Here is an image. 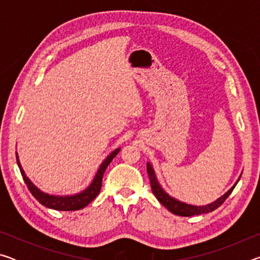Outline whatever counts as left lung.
Segmentation results:
<instances>
[{"label": "left lung", "mask_w": 260, "mask_h": 260, "mask_svg": "<svg viewBox=\"0 0 260 260\" xmlns=\"http://www.w3.org/2000/svg\"><path fill=\"white\" fill-rule=\"evenodd\" d=\"M147 172L149 175V179H150L152 192L155 193L157 200L159 201L160 203L170 211V212H172L177 215H181V217H191V215H196V214L209 213V212H212V211H214L215 209H218L219 206L227 200V197L231 195L233 189L235 188V186L237 184V182L240 181V178H241L240 175V178L237 179V181L234 183V186H233L227 192L223 193L221 197H219L218 200L212 202V203L206 204V205H191L174 199V197L169 195V193L161 188L160 183L158 182L156 173L155 171H153V167L151 166L150 162H147Z\"/></svg>", "instance_id": "left-lung-1"}]
</instances>
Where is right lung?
<instances>
[{
  "label": "right lung",
  "mask_w": 260,
  "mask_h": 260,
  "mask_svg": "<svg viewBox=\"0 0 260 260\" xmlns=\"http://www.w3.org/2000/svg\"><path fill=\"white\" fill-rule=\"evenodd\" d=\"M120 151V148L114 149V150L110 153V155L105 158L102 164L99 167L98 172H96L95 178L93 181L88 186L85 190H82L78 193H74V195H67V196H58V195H50V193L42 191L41 189H39L35 184L30 181L27 175L25 174L23 167L19 161L18 153L16 152V158H17V164L20 170V173L23 175V179L27 186L28 190L32 192V195L38 200L40 204H42L46 208H49L52 210L57 211H77L81 210L90 203L91 201H94L96 196L99 195L101 191V187H102V179L103 174L109 166L110 162L112 161L114 157L118 155V152Z\"/></svg>",
  "instance_id": "right-lung-1"
}]
</instances>
